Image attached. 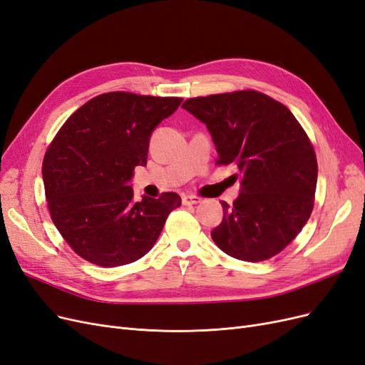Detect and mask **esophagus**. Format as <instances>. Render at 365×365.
I'll return each mask as SVG.
<instances>
[{
    "label": "esophagus",
    "mask_w": 365,
    "mask_h": 365,
    "mask_svg": "<svg viewBox=\"0 0 365 365\" xmlns=\"http://www.w3.org/2000/svg\"><path fill=\"white\" fill-rule=\"evenodd\" d=\"M202 202V198L197 195H190V194H182V203L185 206H191V205H197Z\"/></svg>",
    "instance_id": "esophagus-1"
}]
</instances>
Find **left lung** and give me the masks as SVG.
<instances>
[{
  "instance_id": "left-lung-1",
  "label": "left lung",
  "mask_w": 365,
  "mask_h": 365,
  "mask_svg": "<svg viewBox=\"0 0 365 365\" xmlns=\"http://www.w3.org/2000/svg\"><path fill=\"white\" fill-rule=\"evenodd\" d=\"M182 108L206 124L217 165H235L241 194L210 237L241 261L280 253L307 225L314 207L317 158L311 139L282 103L253 89L187 98Z\"/></svg>"
}]
</instances>
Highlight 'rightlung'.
Segmentation results:
<instances>
[{"instance_id":"1","label":"right lung","mask_w":365,"mask_h":365,"mask_svg":"<svg viewBox=\"0 0 365 365\" xmlns=\"http://www.w3.org/2000/svg\"><path fill=\"white\" fill-rule=\"evenodd\" d=\"M180 103L179 97L101 93L69 116L46 148L42 178L51 220L88 262L118 267L140 259L182 205L175 192L135 203L128 186L135 167L147 165L151 132Z\"/></svg>"}]
</instances>
